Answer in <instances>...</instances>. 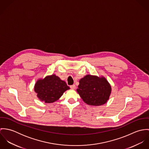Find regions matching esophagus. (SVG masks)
I'll return each mask as SVG.
<instances>
[{"label":"esophagus","mask_w":149,"mask_h":149,"mask_svg":"<svg viewBox=\"0 0 149 149\" xmlns=\"http://www.w3.org/2000/svg\"><path fill=\"white\" fill-rule=\"evenodd\" d=\"M70 88L72 89H75L76 88V85H70Z\"/></svg>","instance_id":"obj_1"}]
</instances>
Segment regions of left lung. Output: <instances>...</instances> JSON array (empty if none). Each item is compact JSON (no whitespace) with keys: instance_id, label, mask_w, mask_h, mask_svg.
<instances>
[{"instance_id":"1","label":"left lung","mask_w":149,"mask_h":149,"mask_svg":"<svg viewBox=\"0 0 149 149\" xmlns=\"http://www.w3.org/2000/svg\"><path fill=\"white\" fill-rule=\"evenodd\" d=\"M76 91L86 104L99 106L109 100L112 88L104 76L87 74L79 80Z\"/></svg>"}]
</instances>
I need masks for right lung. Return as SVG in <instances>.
Masks as SVG:
<instances>
[{
  "mask_svg": "<svg viewBox=\"0 0 149 149\" xmlns=\"http://www.w3.org/2000/svg\"><path fill=\"white\" fill-rule=\"evenodd\" d=\"M34 89L41 101L45 103H52L58 100L70 88L58 76L53 74L43 79H38Z\"/></svg>",
  "mask_w": 149,
  "mask_h": 149,
  "instance_id": "obj_1",
  "label": "right lung"
}]
</instances>
